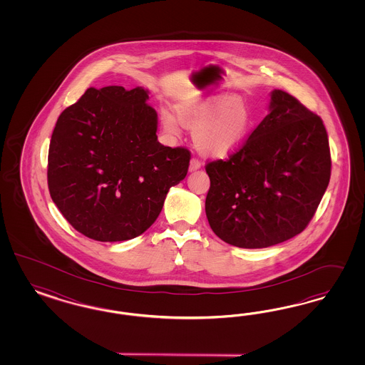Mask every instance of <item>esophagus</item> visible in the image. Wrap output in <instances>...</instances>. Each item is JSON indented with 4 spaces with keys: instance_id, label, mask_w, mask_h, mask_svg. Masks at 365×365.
I'll return each mask as SVG.
<instances>
[{
    "instance_id": "esophagus-1",
    "label": "esophagus",
    "mask_w": 365,
    "mask_h": 365,
    "mask_svg": "<svg viewBox=\"0 0 365 365\" xmlns=\"http://www.w3.org/2000/svg\"><path fill=\"white\" fill-rule=\"evenodd\" d=\"M200 166H202V163H200V160H199L198 158H192V159L190 160L188 170H190V171H197L198 168H200Z\"/></svg>"
}]
</instances>
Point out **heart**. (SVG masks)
<instances>
[{
    "instance_id": "heart-1",
    "label": "heart",
    "mask_w": 365,
    "mask_h": 365,
    "mask_svg": "<svg viewBox=\"0 0 365 365\" xmlns=\"http://www.w3.org/2000/svg\"><path fill=\"white\" fill-rule=\"evenodd\" d=\"M178 118L192 128V142L200 153L222 156L241 143L250 125V115L241 100L211 98L182 103L177 107ZM167 133H180V124L170 112H160Z\"/></svg>"
}]
</instances>
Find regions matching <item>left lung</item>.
<instances>
[{
  "label": "left lung",
  "mask_w": 365,
  "mask_h": 365,
  "mask_svg": "<svg viewBox=\"0 0 365 365\" xmlns=\"http://www.w3.org/2000/svg\"><path fill=\"white\" fill-rule=\"evenodd\" d=\"M270 112L227 159L206 165V215L222 241L262 249L305 230L331 179V150L320 116L282 89Z\"/></svg>",
  "instance_id": "8db88e82"
}]
</instances>
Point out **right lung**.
I'll use <instances>...</instances> for the list:
<instances>
[{"instance_id":"right-lung-1","label":"right lung","mask_w":365,"mask_h":365,"mask_svg":"<svg viewBox=\"0 0 365 365\" xmlns=\"http://www.w3.org/2000/svg\"><path fill=\"white\" fill-rule=\"evenodd\" d=\"M148 91L88 88L61 112L48 153V188L66 221L100 242L133 240L187 175L186 147L158 142Z\"/></svg>"}]
</instances>
